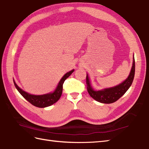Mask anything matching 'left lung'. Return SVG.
<instances>
[{
  "instance_id": "obj_1",
  "label": "left lung",
  "mask_w": 149,
  "mask_h": 149,
  "mask_svg": "<svg viewBox=\"0 0 149 149\" xmlns=\"http://www.w3.org/2000/svg\"><path fill=\"white\" fill-rule=\"evenodd\" d=\"M133 60V66L131 68L129 77L121 84L113 88L105 89L104 90L102 91H94L91 88L90 82H89V79L87 74V75H86V82H87L88 84L87 89L89 95L97 102L103 103H112L116 102L117 100H119L123 95H124V93L127 91V89L132 84L134 76V72H135L134 58Z\"/></svg>"
}]
</instances>
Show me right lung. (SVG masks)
I'll list each match as a JSON object with an SVG mask.
<instances>
[{"mask_svg": "<svg viewBox=\"0 0 149 149\" xmlns=\"http://www.w3.org/2000/svg\"><path fill=\"white\" fill-rule=\"evenodd\" d=\"M74 71V70H72L67 72L66 74H65L63 77L61 78L60 82H59L56 90L53 93H49V94L43 95H32L23 91L22 89L19 88L18 86L15 83V81H14V84H15L16 88L18 89L20 94L31 104L37 107H39V108H44V107H49L54 104V103H56L60 99L62 94V91H63V83L67 78H68Z\"/></svg>", "mask_w": 149, "mask_h": 149, "instance_id": "1", "label": "right lung"}]
</instances>
